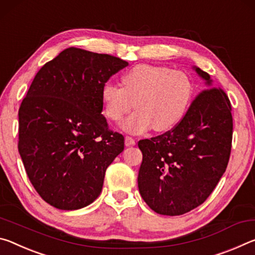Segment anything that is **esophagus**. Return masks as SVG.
<instances>
[{"mask_svg":"<svg viewBox=\"0 0 255 255\" xmlns=\"http://www.w3.org/2000/svg\"><path fill=\"white\" fill-rule=\"evenodd\" d=\"M135 144V140L131 136H125V145L127 147H130V145H134Z\"/></svg>","mask_w":255,"mask_h":255,"instance_id":"34e87169","label":"esophagus"}]
</instances>
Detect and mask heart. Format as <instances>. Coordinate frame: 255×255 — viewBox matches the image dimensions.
Masks as SVG:
<instances>
[{"instance_id": "obj_1", "label": "heart", "mask_w": 255, "mask_h": 255, "mask_svg": "<svg viewBox=\"0 0 255 255\" xmlns=\"http://www.w3.org/2000/svg\"><path fill=\"white\" fill-rule=\"evenodd\" d=\"M123 87L107 82L103 86L104 114L119 122L133 107L122 123L128 133H142L153 128L158 132L174 128L191 106L194 83L185 72L166 66L139 64L122 77Z\"/></svg>"}]
</instances>
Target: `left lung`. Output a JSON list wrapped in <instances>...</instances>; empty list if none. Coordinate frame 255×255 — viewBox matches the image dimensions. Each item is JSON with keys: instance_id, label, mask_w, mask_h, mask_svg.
Masks as SVG:
<instances>
[{"instance_id": "8db88e82", "label": "left lung", "mask_w": 255, "mask_h": 255, "mask_svg": "<svg viewBox=\"0 0 255 255\" xmlns=\"http://www.w3.org/2000/svg\"><path fill=\"white\" fill-rule=\"evenodd\" d=\"M204 81L203 90L172 131L140 140L142 164L137 186L157 214L179 216L206 201L226 170L232 148V107L214 80L192 66Z\"/></svg>"}]
</instances>
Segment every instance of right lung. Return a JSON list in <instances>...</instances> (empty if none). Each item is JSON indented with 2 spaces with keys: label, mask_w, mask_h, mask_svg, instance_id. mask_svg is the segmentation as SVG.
Segmentation results:
<instances>
[{
  "label": "right lung",
  "mask_w": 255,
  "mask_h": 255,
  "mask_svg": "<svg viewBox=\"0 0 255 255\" xmlns=\"http://www.w3.org/2000/svg\"><path fill=\"white\" fill-rule=\"evenodd\" d=\"M128 63L69 47L41 68L19 108V153L46 202L77 210L99 197L107 167L124 150L108 128L102 89Z\"/></svg>",
  "instance_id": "right-lung-1"
}]
</instances>
